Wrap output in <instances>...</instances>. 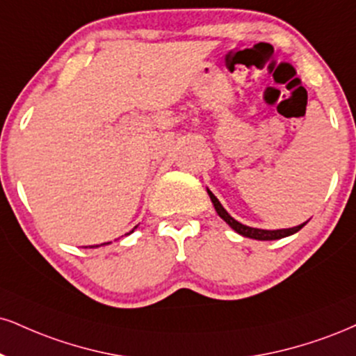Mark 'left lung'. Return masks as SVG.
Returning <instances> with one entry per match:
<instances>
[{"label": "left lung", "instance_id": "1", "mask_svg": "<svg viewBox=\"0 0 356 356\" xmlns=\"http://www.w3.org/2000/svg\"><path fill=\"white\" fill-rule=\"evenodd\" d=\"M209 195H211L212 199V204L213 207H216V211L219 216L224 219L227 224H229L232 229L235 230L237 234L243 235V237H248V238H255V241H277V238H284V237H289V235H292L295 232H298V230L302 229L303 225L307 224H302V225H297V227H292V229H282V230H262V229H252V227H247L241 224V222H237L234 219V217L229 216V212L225 211L224 207H222V204L219 202V199H217L216 195L212 194L211 191H207Z\"/></svg>", "mask_w": 356, "mask_h": 356}]
</instances>
